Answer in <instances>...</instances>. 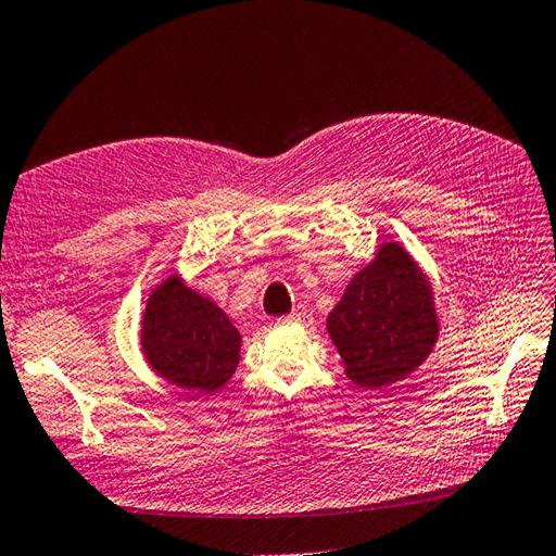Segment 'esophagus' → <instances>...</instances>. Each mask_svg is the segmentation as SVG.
<instances>
[{
	"label": "esophagus",
	"mask_w": 556,
	"mask_h": 556,
	"mask_svg": "<svg viewBox=\"0 0 556 556\" xmlns=\"http://www.w3.org/2000/svg\"><path fill=\"white\" fill-rule=\"evenodd\" d=\"M280 325H290V323H308V315L306 313H290L278 319Z\"/></svg>",
	"instance_id": "esophagus-1"
}]
</instances>
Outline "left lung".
<instances>
[{
    "label": "left lung",
    "mask_w": 556,
    "mask_h": 556,
    "mask_svg": "<svg viewBox=\"0 0 556 556\" xmlns=\"http://www.w3.org/2000/svg\"><path fill=\"white\" fill-rule=\"evenodd\" d=\"M327 331L355 384L382 390L408 378L439 343L431 278L401 243H380L327 315Z\"/></svg>",
    "instance_id": "1"
}]
</instances>
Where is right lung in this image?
Wrapping results in <instances>:
<instances>
[{"label":"right lung","instance_id":"add662e5","mask_svg":"<svg viewBox=\"0 0 556 556\" xmlns=\"http://www.w3.org/2000/svg\"><path fill=\"white\" fill-rule=\"evenodd\" d=\"M139 345L150 371L197 396L225 387L241 359V333L229 315L178 271L150 290Z\"/></svg>","mask_w":556,"mask_h":556}]
</instances>
